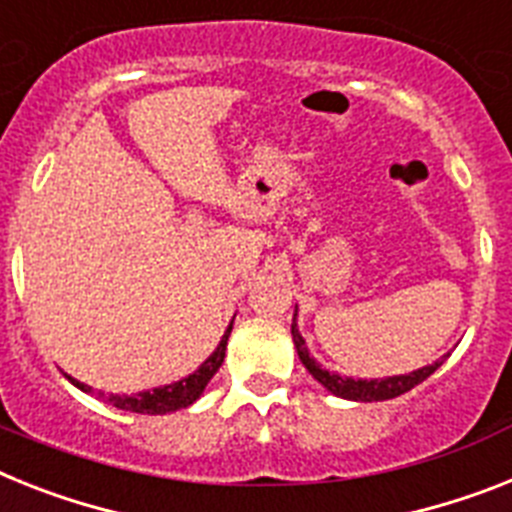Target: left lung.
<instances>
[{
    "label": "left lung",
    "mask_w": 512,
    "mask_h": 512,
    "mask_svg": "<svg viewBox=\"0 0 512 512\" xmlns=\"http://www.w3.org/2000/svg\"><path fill=\"white\" fill-rule=\"evenodd\" d=\"M296 320V315H294ZM291 338H294V346L299 351V359H302L304 367L309 369V375L315 377L320 385L330 390L338 398H349V401H390V398H398V395L409 393L411 388H416L419 382L427 380L442 362L429 364V367L416 369V372H409V375H395V377H385V380H354V377H341L336 372H328V369H322L320 364L309 356L307 343L304 338L299 336V330H296V322H291Z\"/></svg>",
    "instance_id": "obj_1"
}]
</instances>
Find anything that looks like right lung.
Wrapping results in <instances>:
<instances>
[{
	"label": "right lung",
	"mask_w": 512,
	"mask_h": 512,
	"mask_svg": "<svg viewBox=\"0 0 512 512\" xmlns=\"http://www.w3.org/2000/svg\"><path fill=\"white\" fill-rule=\"evenodd\" d=\"M234 325V322H231ZM231 325L229 330L223 333L221 343H218V349L200 364L197 372H192L190 377H184V380L174 382V385H163V388L156 390H145V393H137V395H109L106 401L111 406H117V409L124 411H135V414H169V411H179V409H187L190 403H195L200 398V393L205 390V385L210 382V377L216 375L218 367L223 364V356H226V343H229L231 336ZM72 380V377H70ZM72 385L83 390V393H90L93 388L83 385V382L72 380ZM103 395V393H98Z\"/></svg>",
	"instance_id": "add662e5"
}]
</instances>
